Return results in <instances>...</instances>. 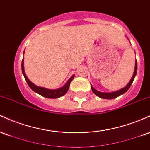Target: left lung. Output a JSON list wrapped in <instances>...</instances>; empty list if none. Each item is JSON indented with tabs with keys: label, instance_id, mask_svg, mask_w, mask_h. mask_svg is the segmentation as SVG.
Returning a JSON list of instances; mask_svg holds the SVG:
<instances>
[{
	"label": "left lung",
	"instance_id": "1",
	"mask_svg": "<svg viewBox=\"0 0 150 150\" xmlns=\"http://www.w3.org/2000/svg\"><path fill=\"white\" fill-rule=\"evenodd\" d=\"M137 61H135V70H134L133 75H132V78L130 79V82H128V84L125 86L123 88L119 89V90L115 91V92H100V91H98L97 89H95L93 87L92 85H91V87H92V92H94V94H95L97 97L101 98V99H115V98L119 97L121 94H123L125 92H126L128 90L129 88L131 86L132 82H133L134 79H135L136 74H137Z\"/></svg>",
	"mask_w": 150,
	"mask_h": 150
}]
</instances>
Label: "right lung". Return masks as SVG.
Masks as SVG:
<instances>
[{"instance_id":"1","label":"right lung","mask_w":150,"mask_h":150,"mask_svg":"<svg viewBox=\"0 0 150 150\" xmlns=\"http://www.w3.org/2000/svg\"><path fill=\"white\" fill-rule=\"evenodd\" d=\"M24 53H25V51H24ZM22 74H23L24 77H25V78L26 82H27V83L28 84L29 87H30V88L34 91V92L37 93V94H40V95H42V97L49 98V99H56V98H59L62 97V96L64 95L65 93L68 92L70 85V82H72V80H73L74 77H75V75H73V76L70 77L69 80H68V82H67L63 86V87L56 89H50L45 88V87H39V86L34 85V83H32V82L29 80L28 77H27V75H26L25 74V69H24V57L22 58Z\"/></svg>"}]
</instances>
